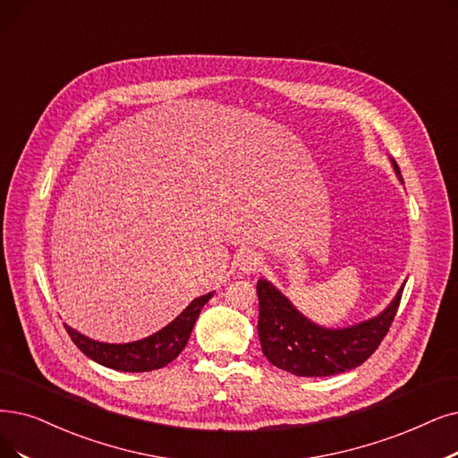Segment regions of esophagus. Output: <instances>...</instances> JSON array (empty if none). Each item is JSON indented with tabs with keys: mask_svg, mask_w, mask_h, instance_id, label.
Wrapping results in <instances>:
<instances>
[{
	"mask_svg": "<svg viewBox=\"0 0 458 458\" xmlns=\"http://www.w3.org/2000/svg\"><path fill=\"white\" fill-rule=\"evenodd\" d=\"M259 267H261V259L258 258V255L250 253V251L242 253V258H241V270H244V272H255V270H259Z\"/></svg>",
	"mask_w": 458,
	"mask_h": 458,
	"instance_id": "1",
	"label": "esophagus"
}]
</instances>
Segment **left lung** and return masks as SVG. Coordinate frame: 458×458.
<instances>
[{"label": "left lung", "mask_w": 458, "mask_h": 458, "mask_svg": "<svg viewBox=\"0 0 458 458\" xmlns=\"http://www.w3.org/2000/svg\"><path fill=\"white\" fill-rule=\"evenodd\" d=\"M391 163L402 182L396 161L391 159ZM402 291L404 285L376 318L350 327L328 328L302 316L282 291L259 278L258 331L263 353L274 367L302 377H325L357 369L386 338L396 316Z\"/></svg>", "instance_id": "1"}]
</instances>
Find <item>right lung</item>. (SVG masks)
<instances>
[{
	"label": "right lung",
	"mask_w": 458,
	"mask_h": 458,
	"mask_svg": "<svg viewBox=\"0 0 458 458\" xmlns=\"http://www.w3.org/2000/svg\"><path fill=\"white\" fill-rule=\"evenodd\" d=\"M212 297L214 291L193 299L184 312L174 318L167 327L137 342L106 344L91 340L69 325H65V328L79 350L91 360L103 364V367L120 372H150L167 367L184 350L200 310Z\"/></svg>",
	"instance_id": "add662e5"
}]
</instances>
